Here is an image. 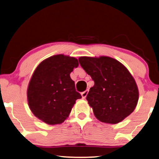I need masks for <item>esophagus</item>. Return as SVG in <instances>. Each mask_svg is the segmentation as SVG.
Wrapping results in <instances>:
<instances>
[{
	"label": "esophagus",
	"instance_id": "34e87169",
	"mask_svg": "<svg viewBox=\"0 0 159 159\" xmlns=\"http://www.w3.org/2000/svg\"><path fill=\"white\" fill-rule=\"evenodd\" d=\"M88 93H89V90H86V91H84V92H82V93H81L82 98H85L86 97H87Z\"/></svg>",
	"mask_w": 159,
	"mask_h": 159
}]
</instances>
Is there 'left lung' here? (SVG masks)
Returning <instances> with one entry per match:
<instances>
[{
  "label": "left lung",
  "mask_w": 159,
  "mask_h": 159,
  "mask_svg": "<svg viewBox=\"0 0 159 159\" xmlns=\"http://www.w3.org/2000/svg\"><path fill=\"white\" fill-rule=\"evenodd\" d=\"M79 62L94 81L87 100L100 121L118 124L134 111L139 99L138 88L123 64L105 56L80 57Z\"/></svg>",
  "instance_id": "8db88e82"
}]
</instances>
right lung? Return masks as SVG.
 Here are the masks:
<instances>
[{"instance_id":"right-lung-1","label":"right lung","mask_w":159,"mask_h":159,"mask_svg":"<svg viewBox=\"0 0 159 159\" xmlns=\"http://www.w3.org/2000/svg\"><path fill=\"white\" fill-rule=\"evenodd\" d=\"M78 66L76 58L57 54L37 66L28 86L27 99L30 111L38 119L56 125L68 117L76 100L82 98L70 76Z\"/></svg>"}]
</instances>
